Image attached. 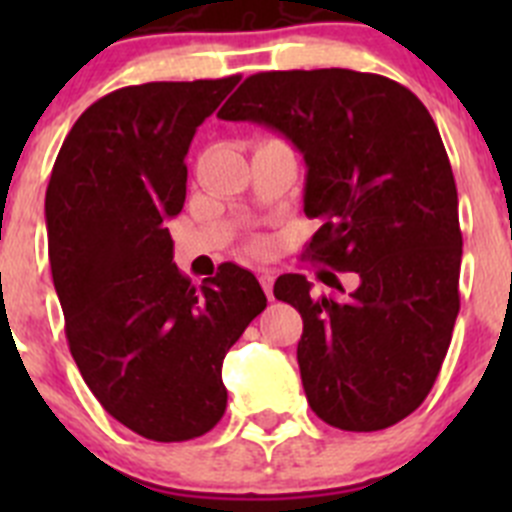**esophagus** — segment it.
<instances>
[{"instance_id":"1","label":"esophagus","mask_w":512,"mask_h":512,"mask_svg":"<svg viewBox=\"0 0 512 512\" xmlns=\"http://www.w3.org/2000/svg\"><path fill=\"white\" fill-rule=\"evenodd\" d=\"M259 282H261V287H264L266 297H269V300H274V271H261Z\"/></svg>"}]
</instances>
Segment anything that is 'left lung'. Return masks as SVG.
<instances>
[{
    "mask_svg": "<svg viewBox=\"0 0 512 512\" xmlns=\"http://www.w3.org/2000/svg\"><path fill=\"white\" fill-rule=\"evenodd\" d=\"M217 117L292 140L305 215L320 220L305 253L359 274L346 300L312 297L302 274L274 284L302 315L312 413L341 431L400 423L431 392L459 315V197L431 112L387 76L315 69L248 76Z\"/></svg>",
    "mask_w": 512,
    "mask_h": 512,
    "instance_id": "1",
    "label": "left lung"
}]
</instances>
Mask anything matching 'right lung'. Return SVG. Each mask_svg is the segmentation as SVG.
I'll return each instance as SVG.
<instances>
[{
  "label": "right lung",
  "mask_w": 512,
  "mask_h": 512,
  "mask_svg": "<svg viewBox=\"0 0 512 512\" xmlns=\"http://www.w3.org/2000/svg\"><path fill=\"white\" fill-rule=\"evenodd\" d=\"M241 76L122 87L84 110L45 192L48 256L66 338L107 413L151 441L223 418V359L266 307L259 279L223 264L194 287L171 264L194 133Z\"/></svg>",
  "instance_id": "obj_1"
}]
</instances>
